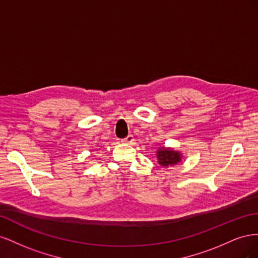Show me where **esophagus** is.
Masks as SVG:
<instances>
[{
    "label": "esophagus",
    "instance_id": "obj_1",
    "mask_svg": "<svg viewBox=\"0 0 258 258\" xmlns=\"http://www.w3.org/2000/svg\"><path fill=\"white\" fill-rule=\"evenodd\" d=\"M121 141H122L123 143H131V142L135 141V138H134V136H132V135H129V136H127L124 139H122Z\"/></svg>",
    "mask_w": 258,
    "mask_h": 258
}]
</instances>
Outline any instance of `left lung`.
<instances>
[{"label":"left lung","instance_id":"1","mask_svg":"<svg viewBox=\"0 0 258 258\" xmlns=\"http://www.w3.org/2000/svg\"><path fill=\"white\" fill-rule=\"evenodd\" d=\"M157 157L159 163L163 167L173 166L176 165L178 161H181V154L165 147L159 148V151L157 152Z\"/></svg>","mask_w":258,"mask_h":258}]
</instances>
